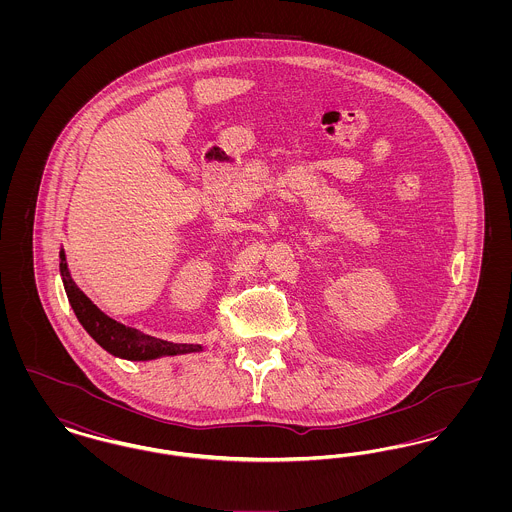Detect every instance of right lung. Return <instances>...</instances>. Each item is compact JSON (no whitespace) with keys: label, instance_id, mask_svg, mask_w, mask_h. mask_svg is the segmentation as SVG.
Instances as JSON below:
<instances>
[{"label":"right lung","instance_id":"add662e5","mask_svg":"<svg viewBox=\"0 0 512 512\" xmlns=\"http://www.w3.org/2000/svg\"><path fill=\"white\" fill-rule=\"evenodd\" d=\"M61 276H63L65 292L73 307L74 315L80 320L84 330L111 355L128 359V361H149L163 355H180V353H192L201 349V345H194V343H172V341L151 338L138 332L136 328L124 326L121 322L101 313L98 307L74 284L65 263L63 251H61Z\"/></svg>","mask_w":512,"mask_h":512}]
</instances>
